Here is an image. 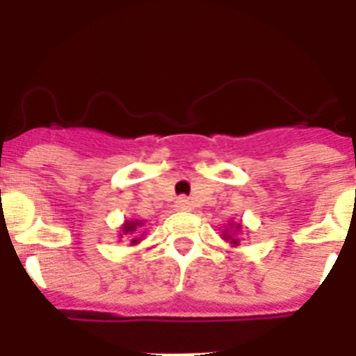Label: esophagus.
Returning <instances> with one entry per match:
<instances>
[{
    "label": "esophagus",
    "instance_id": "34e87169",
    "mask_svg": "<svg viewBox=\"0 0 356 356\" xmlns=\"http://www.w3.org/2000/svg\"><path fill=\"white\" fill-rule=\"evenodd\" d=\"M191 207H193V203H191V201H188V197H185V196H180L175 203L176 210H191Z\"/></svg>",
    "mask_w": 356,
    "mask_h": 356
}]
</instances>
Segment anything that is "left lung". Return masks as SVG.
<instances>
[{"label": "left lung", "mask_w": 356, "mask_h": 356, "mask_svg": "<svg viewBox=\"0 0 356 356\" xmlns=\"http://www.w3.org/2000/svg\"><path fill=\"white\" fill-rule=\"evenodd\" d=\"M238 229H241V225L237 226V232H238ZM226 238H229V242H232V244H235V246H237V244H238V238H232V235L226 234Z\"/></svg>", "instance_id": "left-lung-1"}]
</instances>
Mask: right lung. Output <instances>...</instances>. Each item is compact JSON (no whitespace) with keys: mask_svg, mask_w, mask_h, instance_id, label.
Masks as SVG:
<instances>
[{"mask_svg":"<svg viewBox=\"0 0 356 356\" xmlns=\"http://www.w3.org/2000/svg\"><path fill=\"white\" fill-rule=\"evenodd\" d=\"M137 226H140V222H130V221H127L124 222V226H122V232H124V234H131V232H135V229H137ZM137 238H134V241H131V244H137Z\"/></svg>","mask_w":356,"mask_h":356,"instance_id":"add662e5","label":"right lung"}]
</instances>
